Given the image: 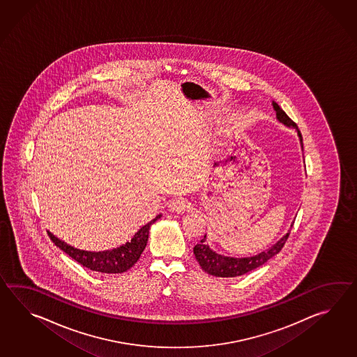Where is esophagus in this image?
<instances>
[{"instance_id":"obj_1","label":"esophagus","mask_w":357,"mask_h":357,"mask_svg":"<svg viewBox=\"0 0 357 357\" xmlns=\"http://www.w3.org/2000/svg\"><path fill=\"white\" fill-rule=\"evenodd\" d=\"M168 206H169V211H171V212L181 214V213H185L189 209V203H188V200L183 199V197H175V199H172V200L169 202Z\"/></svg>"}]
</instances>
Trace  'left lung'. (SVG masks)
Segmentation results:
<instances>
[{
  "instance_id": "1",
  "label": "left lung",
  "mask_w": 357,
  "mask_h": 357,
  "mask_svg": "<svg viewBox=\"0 0 357 357\" xmlns=\"http://www.w3.org/2000/svg\"><path fill=\"white\" fill-rule=\"evenodd\" d=\"M272 106H273L274 112L277 121L284 125L286 128L296 130L297 137L300 140L301 145V151L303 149V137L300 130L297 129V125L295 122L289 119L286 112L280 108V106L272 100ZM292 227V225H291ZM289 232L281 237L277 243L272 245L271 248H268L266 250L259 252L257 255H251V257H245V258H235V257H227L223 254H218L215 251L212 250L209 248V245H206V235L200 240V243H197L194 246V255L197 258L199 266H202V269L211 275L215 277H238L243 274L249 273L251 271L257 269L259 266L266 264L269 259L273 258L274 255H277L282 250L283 245L289 238Z\"/></svg>"
}]
</instances>
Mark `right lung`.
Masks as SVG:
<instances>
[{
	"mask_svg": "<svg viewBox=\"0 0 357 357\" xmlns=\"http://www.w3.org/2000/svg\"><path fill=\"white\" fill-rule=\"evenodd\" d=\"M160 217H162V213L135 232V235L132 236L130 241L122 243L121 246L114 248L112 250H80L62 241L52 232L50 231L47 232L57 248H60L61 250L68 254V257H71L75 261L80 263L82 266L91 269L93 272L107 274L123 273L129 271L130 268L134 266L140 258L148 243L149 229L152 227L153 223H155Z\"/></svg>",
	"mask_w": 357,
	"mask_h": 357,
	"instance_id": "right-lung-1",
	"label": "right lung"
}]
</instances>
